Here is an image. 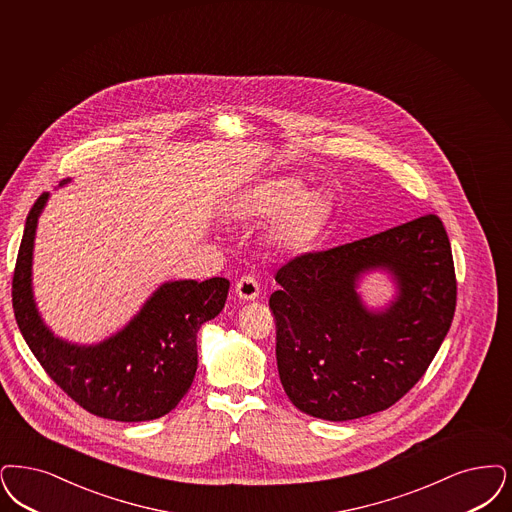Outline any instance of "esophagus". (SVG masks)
I'll use <instances>...</instances> for the list:
<instances>
[{"instance_id": "1", "label": "esophagus", "mask_w": 512, "mask_h": 512, "mask_svg": "<svg viewBox=\"0 0 512 512\" xmlns=\"http://www.w3.org/2000/svg\"><path fill=\"white\" fill-rule=\"evenodd\" d=\"M236 295L242 301H255L259 297V284H257V280L251 278V276L240 278L238 284H236Z\"/></svg>"}]
</instances>
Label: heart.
<instances>
[{"instance_id": "b5f03b06", "label": "heart", "mask_w": 512, "mask_h": 512, "mask_svg": "<svg viewBox=\"0 0 512 512\" xmlns=\"http://www.w3.org/2000/svg\"><path fill=\"white\" fill-rule=\"evenodd\" d=\"M329 213L322 190H305L299 177H274L253 186L236 205L244 221H268V240L282 253H303L320 234Z\"/></svg>"}]
</instances>
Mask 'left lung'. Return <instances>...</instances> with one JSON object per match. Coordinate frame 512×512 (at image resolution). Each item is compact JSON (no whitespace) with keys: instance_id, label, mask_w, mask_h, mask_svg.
<instances>
[{"instance_id":"obj_1","label":"left lung","mask_w":512,"mask_h":512,"mask_svg":"<svg viewBox=\"0 0 512 512\" xmlns=\"http://www.w3.org/2000/svg\"><path fill=\"white\" fill-rule=\"evenodd\" d=\"M369 271L389 273L397 287L387 308L369 309L357 291ZM276 282L270 308L282 387L295 408L326 421L396 404L436 356L457 299L450 240L436 215L299 255Z\"/></svg>"}]
</instances>
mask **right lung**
I'll return each instance as SVG.
<instances>
[{
    "mask_svg": "<svg viewBox=\"0 0 512 512\" xmlns=\"http://www.w3.org/2000/svg\"><path fill=\"white\" fill-rule=\"evenodd\" d=\"M70 183L64 179L59 186ZM49 192L32 205L13 274V310L41 368L74 402L112 421H152L175 408L198 369L196 337L223 307L225 278L171 280L114 335L95 345L57 337L41 318L32 289L36 228Z\"/></svg>",
    "mask_w": 512,
    "mask_h": 512,
    "instance_id": "right-lung-1",
    "label": "right lung"
}]
</instances>
